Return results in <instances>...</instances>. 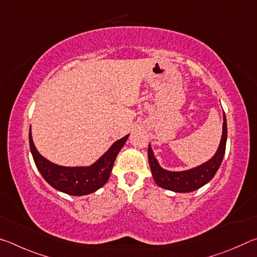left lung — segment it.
<instances>
[{
  "label": "left lung",
  "instance_id": "left-lung-1",
  "mask_svg": "<svg viewBox=\"0 0 257 257\" xmlns=\"http://www.w3.org/2000/svg\"><path fill=\"white\" fill-rule=\"evenodd\" d=\"M227 119L223 113L222 137H221L220 146L216 153L207 162L187 171L164 170L160 167L158 160L155 159L153 151L151 149V145H149V162L156 184L161 188L176 191V193H189V191H194L206 185L214 177L223 160L225 144H227Z\"/></svg>",
  "mask_w": 257,
  "mask_h": 257
}]
</instances>
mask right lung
<instances>
[{
	"instance_id": "right-lung-1",
	"label": "right lung",
	"mask_w": 257,
	"mask_h": 257,
	"mask_svg": "<svg viewBox=\"0 0 257 257\" xmlns=\"http://www.w3.org/2000/svg\"><path fill=\"white\" fill-rule=\"evenodd\" d=\"M128 135L116 141L102 158L90 167H61L50 162L38 153L34 145L29 129V145L35 164L43 178L56 190L72 196H82L94 193L106 184L116 155L122 149Z\"/></svg>"
}]
</instances>
